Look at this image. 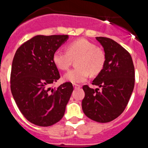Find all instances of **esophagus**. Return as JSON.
<instances>
[{
	"instance_id": "obj_1",
	"label": "esophagus",
	"mask_w": 148,
	"mask_h": 148,
	"mask_svg": "<svg viewBox=\"0 0 148 148\" xmlns=\"http://www.w3.org/2000/svg\"><path fill=\"white\" fill-rule=\"evenodd\" d=\"M73 86H74V87L75 89H77V88H80L81 87V86L79 85V84H73Z\"/></svg>"
}]
</instances>
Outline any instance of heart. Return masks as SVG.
<instances>
[{"label":"heart","mask_w":148,"mask_h":148,"mask_svg":"<svg viewBox=\"0 0 148 148\" xmlns=\"http://www.w3.org/2000/svg\"><path fill=\"white\" fill-rule=\"evenodd\" d=\"M66 51L57 50L53 56V61L61 70H67L72 59L77 60V68L69 71L64 75V79L71 83H81L88 78L90 74L97 75L103 70L106 62L103 51L97 48L94 43L87 40L72 41L66 45Z\"/></svg>","instance_id":"obj_1"}]
</instances>
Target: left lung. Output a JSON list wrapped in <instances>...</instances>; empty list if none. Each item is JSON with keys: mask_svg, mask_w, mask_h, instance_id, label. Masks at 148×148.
I'll return each instance as SVG.
<instances>
[{"mask_svg": "<svg viewBox=\"0 0 148 148\" xmlns=\"http://www.w3.org/2000/svg\"><path fill=\"white\" fill-rule=\"evenodd\" d=\"M96 40L103 46L106 62L92 84L101 90L83 86L82 107L90 119L107 123L119 116L128 104L134 87V67L130 53L119 44L103 37Z\"/></svg>", "mask_w": 148, "mask_h": 148, "instance_id": "1", "label": "left lung"}]
</instances>
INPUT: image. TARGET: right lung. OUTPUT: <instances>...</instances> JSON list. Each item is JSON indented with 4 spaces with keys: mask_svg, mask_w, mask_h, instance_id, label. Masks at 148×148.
<instances>
[{
    "mask_svg": "<svg viewBox=\"0 0 148 148\" xmlns=\"http://www.w3.org/2000/svg\"><path fill=\"white\" fill-rule=\"evenodd\" d=\"M68 39L69 35L34 36L17 49L14 57L11 93L21 114L35 125L49 127L64 115L72 84L50 86L60 78L53 56Z\"/></svg>",
    "mask_w": 148,
    "mask_h": 148,
    "instance_id": "add662e5",
    "label": "right lung"
}]
</instances>
